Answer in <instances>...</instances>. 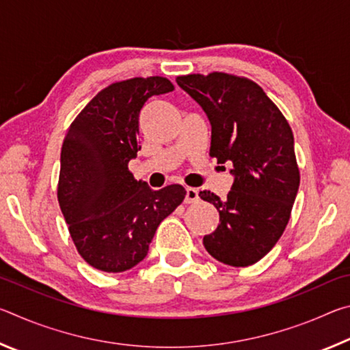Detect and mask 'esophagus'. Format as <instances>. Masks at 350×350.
I'll return each mask as SVG.
<instances>
[{
	"label": "esophagus",
	"mask_w": 350,
	"mask_h": 350,
	"mask_svg": "<svg viewBox=\"0 0 350 350\" xmlns=\"http://www.w3.org/2000/svg\"><path fill=\"white\" fill-rule=\"evenodd\" d=\"M199 200V191L196 188H187L185 194V204H194Z\"/></svg>",
	"instance_id": "34e87169"
}]
</instances>
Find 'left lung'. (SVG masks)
Instances as JSON below:
<instances>
[{"mask_svg": "<svg viewBox=\"0 0 350 350\" xmlns=\"http://www.w3.org/2000/svg\"><path fill=\"white\" fill-rule=\"evenodd\" d=\"M208 116L210 156L232 162L227 199L200 191L219 211L215 232L204 236L213 258L247 267L264 258L286 230L299 188L293 133L287 118L258 83L227 72L176 79Z\"/></svg>", "mask_w": 350, "mask_h": 350, "instance_id": "left-lung-1", "label": "left lung"}]
</instances>
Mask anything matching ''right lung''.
Returning a JSON list of instances; mask_svg holds the SVG:
<instances>
[{"mask_svg": "<svg viewBox=\"0 0 350 350\" xmlns=\"http://www.w3.org/2000/svg\"><path fill=\"white\" fill-rule=\"evenodd\" d=\"M173 90L159 75L111 83L64 135L57 198L77 252L94 269L120 273L137 265L159 224L185 198L179 183L156 191L128 168L139 151L142 106Z\"/></svg>", "mask_w": 350, "mask_h": 350, "instance_id": "add662e5", "label": "right lung"}]
</instances>
